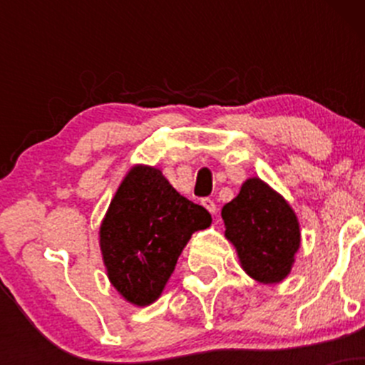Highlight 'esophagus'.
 <instances>
[{
	"label": "esophagus",
	"instance_id": "obj_1",
	"mask_svg": "<svg viewBox=\"0 0 365 365\" xmlns=\"http://www.w3.org/2000/svg\"><path fill=\"white\" fill-rule=\"evenodd\" d=\"M202 206L206 207L207 211L211 212V215H215V212H216V204H215V200L209 199V197H206V199H202Z\"/></svg>",
	"mask_w": 365,
	"mask_h": 365
}]
</instances>
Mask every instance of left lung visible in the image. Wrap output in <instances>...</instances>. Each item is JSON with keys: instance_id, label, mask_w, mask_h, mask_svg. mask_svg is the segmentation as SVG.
Masks as SVG:
<instances>
[{"instance_id": "obj_1", "label": "left lung", "mask_w": 365, "mask_h": 365, "mask_svg": "<svg viewBox=\"0 0 365 365\" xmlns=\"http://www.w3.org/2000/svg\"><path fill=\"white\" fill-rule=\"evenodd\" d=\"M221 217L247 274L261 283H278L290 273L300 245L299 221L273 188L249 178L240 194L221 209Z\"/></svg>"}]
</instances>
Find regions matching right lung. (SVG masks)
Listing matches in <instances>:
<instances>
[{
	"label": "right lung",
	"mask_w": 365,
	"mask_h": 365,
	"mask_svg": "<svg viewBox=\"0 0 365 365\" xmlns=\"http://www.w3.org/2000/svg\"><path fill=\"white\" fill-rule=\"evenodd\" d=\"M211 215L180 195L149 166L128 171L101 225V250L113 287L128 302L149 305L161 295L192 233Z\"/></svg>",
	"instance_id": "1"
}]
</instances>
